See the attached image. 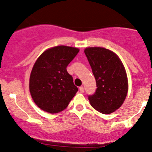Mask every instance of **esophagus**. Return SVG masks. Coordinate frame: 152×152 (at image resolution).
Masks as SVG:
<instances>
[{
  "mask_svg": "<svg viewBox=\"0 0 152 152\" xmlns=\"http://www.w3.org/2000/svg\"><path fill=\"white\" fill-rule=\"evenodd\" d=\"M79 91H80V93H83V92H84V89H83V86H80V87H79Z\"/></svg>",
  "mask_w": 152,
  "mask_h": 152,
  "instance_id": "1",
  "label": "esophagus"
}]
</instances>
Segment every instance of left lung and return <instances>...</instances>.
Listing matches in <instances>:
<instances>
[{
  "label": "left lung",
  "mask_w": 152,
  "mask_h": 152,
  "mask_svg": "<svg viewBox=\"0 0 152 152\" xmlns=\"http://www.w3.org/2000/svg\"><path fill=\"white\" fill-rule=\"evenodd\" d=\"M96 81V90L88 95L90 104L103 114L120 107L128 92V77L118 56L104 48H88L84 50Z\"/></svg>",
  "instance_id": "8db88e82"
}]
</instances>
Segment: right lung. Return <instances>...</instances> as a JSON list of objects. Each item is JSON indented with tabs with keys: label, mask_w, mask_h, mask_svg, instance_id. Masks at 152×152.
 Listing matches in <instances>:
<instances>
[{
	"label": "right lung",
	"mask_w": 152,
	"mask_h": 152,
	"mask_svg": "<svg viewBox=\"0 0 152 152\" xmlns=\"http://www.w3.org/2000/svg\"><path fill=\"white\" fill-rule=\"evenodd\" d=\"M76 48L60 45L42 53L30 77V92L36 104L50 113L67 107L78 89L67 72L68 65L76 57Z\"/></svg>",
	"instance_id": "1"
}]
</instances>
